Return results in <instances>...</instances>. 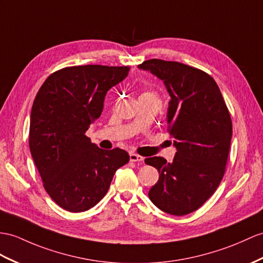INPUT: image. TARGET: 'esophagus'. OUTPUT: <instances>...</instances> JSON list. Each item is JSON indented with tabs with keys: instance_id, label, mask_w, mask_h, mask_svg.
<instances>
[{
	"instance_id": "34e87169",
	"label": "esophagus",
	"mask_w": 263,
	"mask_h": 263,
	"mask_svg": "<svg viewBox=\"0 0 263 263\" xmlns=\"http://www.w3.org/2000/svg\"><path fill=\"white\" fill-rule=\"evenodd\" d=\"M129 159L130 162H135V163H142L144 161V157L143 156H139L137 154H129Z\"/></svg>"
}]
</instances>
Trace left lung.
<instances>
[{"label": "left lung", "mask_w": 263, "mask_h": 263, "mask_svg": "<svg viewBox=\"0 0 263 263\" xmlns=\"http://www.w3.org/2000/svg\"><path fill=\"white\" fill-rule=\"evenodd\" d=\"M161 79L167 90L166 120L176 153L172 163L154 156L145 163L157 168L151 201L172 215L201 208L222 181L232 137V121L212 77L176 61L151 59L138 66Z\"/></svg>", "instance_id": "1"}]
</instances>
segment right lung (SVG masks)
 Segmentation results:
<instances>
[{"mask_svg":"<svg viewBox=\"0 0 263 263\" xmlns=\"http://www.w3.org/2000/svg\"><path fill=\"white\" fill-rule=\"evenodd\" d=\"M128 67L88 65L48 77L32 105L29 146L50 197L69 212H85L106 195L116 171L129 161L124 149H101L85 134L100 117L109 89Z\"/></svg>","mask_w":263,"mask_h":263,"instance_id":"obj_1","label":"right lung"}]
</instances>
